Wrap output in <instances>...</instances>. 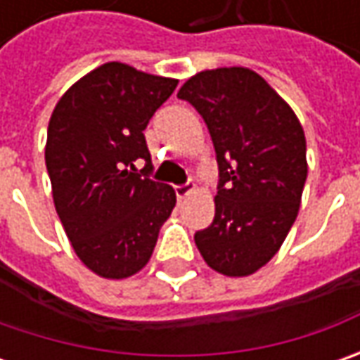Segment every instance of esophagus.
Segmentation results:
<instances>
[{"label":"esophagus","instance_id":"obj_1","mask_svg":"<svg viewBox=\"0 0 360 360\" xmlns=\"http://www.w3.org/2000/svg\"><path fill=\"white\" fill-rule=\"evenodd\" d=\"M190 192H192V184H190V182H188V184H182V186H176V196H178V200H184Z\"/></svg>","mask_w":360,"mask_h":360}]
</instances>
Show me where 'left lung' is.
<instances>
[{"label": "left lung", "mask_w": 360, "mask_h": 360, "mask_svg": "<svg viewBox=\"0 0 360 360\" xmlns=\"http://www.w3.org/2000/svg\"><path fill=\"white\" fill-rule=\"evenodd\" d=\"M198 110L218 162L214 220L194 234L210 269L248 276L278 252L300 208L307 140L292 108L248 68L192 76L178 91Z\"/></svg>", "instance_id": "left-lung-1"}]
</instances>
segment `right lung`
Returning a JSON list of instances; mask_svg holds the SVG:
<instances>
[{"instance_id": "obj_1", "label": "right lung", "mask_w": 360, "mask_h": 360, "mask_svg": "<svg viewBox=\"0 0 360 360\" xmlns=\"http://www.w3.org/2000/svg\"><path fill=\"white\" fill-rule=\"evenodd\" d=\"M178 86L128 63L108 62L60 98L49 118L46 166L51 196L77 258L102 278L148 264L172 214V186L148 178L144 130ZM144 159L140 173L135 160Z\"/></svg>"}]
</instances>
